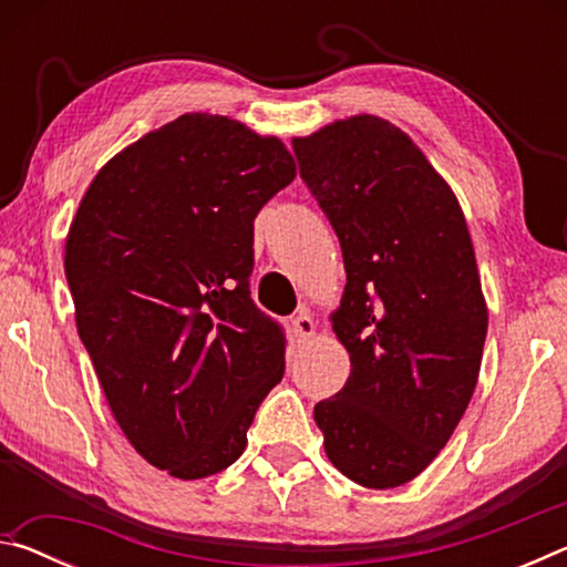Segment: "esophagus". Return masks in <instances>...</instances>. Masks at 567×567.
Here are the masks:
<instances>
[{"mask_svg": "<svg viewBox=\"0 0 567 567\" xmlns=\"http://www.w3.org/2000/svg\"><path fill=\"white\" fill-rule=\"evenodd\" d=\"M292 330H295L297 340H310V338H315V330H318V328H315L310 312H300L292 320Z\"/></svg>", "mask_w": 567, "mask_h": 567, "instance_id": "obj_1", "label": "esophagus"}]
</instances>
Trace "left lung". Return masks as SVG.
Listing matches in <instances>:
<instances>
[{
    "instance_id": "left-lung-1",
    "label": "left lung",
    "mask_w": 567,
    "mask_h": 567,
    "mask_svg": "<svg viewBox=\"0 0 567 567\" xmlns=\"http://www.w3.org/2000/svg\"><path fill=\"white\" fill-rule=\"evenodd\" d=\"M292 147L348 272L330 322L350 378L315 422L344 477L390 491L440 455L477 385L487 302L473 237L453 187L378 114L334 120Z\"/></svg>"
}]
</instances>
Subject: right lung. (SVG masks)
<instances>
[{"mask_svg": "<svg viewBox=\"0 0 567 567\" xmlns=\"http://www.w3.org/2000/svg\"><path fill=\"white\" fill-rule=\"evenodd\" d=\"M297 175L275 134L187 112L104 165L72 217L76 332L130 445L199 480L243 455L285 338L249 300L255 217Z\"/></svg>", "mask_w": 567, "mask_h": 567, "instance_id": "obj_1", "label": "right lung"}]
</instances>
